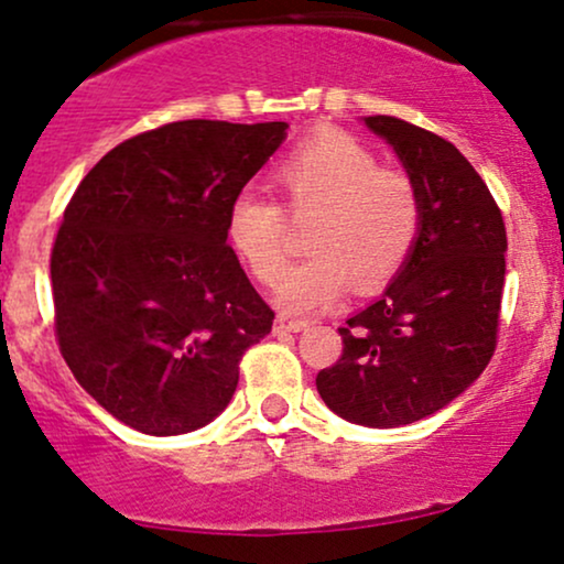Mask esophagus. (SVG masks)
Segmentation results:
<instances>
[{"label": "esophagus", "mask_w": 564, "mask_h": 564, "mask_svg": "<svg viewBox=\"0 0 564 564\" xmlns=\"http://www.w3.org/2000/svg\"><path fill=\"white\" fill-rule=\"evenodd\" d=\"M305 326V318H289V315H278L275 318V332H302Z\"/></svg>", "instance_id": "esophagus-1"}]
</instances>
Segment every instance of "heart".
Returning a JSON list of instances; mask_svg holds the SVG:
<instances>
[{
    "mask_svg": "<svg viewBox=\"0 0 564 564\" xmlns=\"http://www.w3.org/2000/svg\"><path fill=\"white\" fill-rule=\"evenodd\" d=\"M272 187L294 219L311 221L307 249L278 286L283 311L313 313L345 289L380 292L410 262L423 200L404 171L380 169L361 141L348 133L307 139L272 165ZM227 238L264 286H275L289 259V219L272 197L240 192L227 212Z\"/></svg>",
    "mask_w": 564,
    "mask_h": 564,
    "instance_id": "b5f03b06",
    "label": "heart"
}]
</instances>
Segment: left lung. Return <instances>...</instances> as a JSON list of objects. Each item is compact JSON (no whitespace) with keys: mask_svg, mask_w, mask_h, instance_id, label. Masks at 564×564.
<instances>
[{"mask_svg":"<svg viewBox=\"0 0 564 564\" xmlns=\"http://www.w3.org/2000/svg\"><path fill=\"white\" fill-rule=\"evenodd\" d=\"M364 122L410 173L423 230L386 294L339 326L343 356L315 388L348 423L399 429L447 406L490 364L509 243L498 203L455 144L399 117Z\"/></svg>","mask_w":564,"mask_h":564,"instance_id":"left-lung-1","label":"left lung"}]
</instances>
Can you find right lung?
<instances>
[{
  "instance_id": "1",
  "label": "right lung",
  "mask_w": 564,
  "mask_h": 564,
  "mask_svg": "<svg viewBox=\"0 0 564 564\" xmlns=\"http://www.w3.org/2000/svg\"><path fill=\"white\" fill-rule=\"evenodd\" d=\"M286 128L169 122L117 144L72 195L51 253L55 339L120 423L176 436L230 404L275 313L227 243V212Z\"/></svg>"
}]
</instances>
